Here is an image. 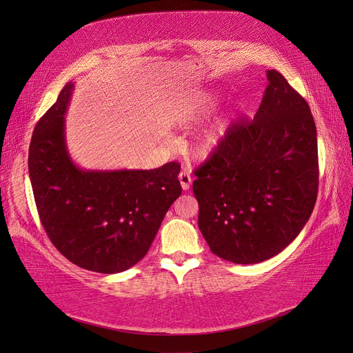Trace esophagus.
Returning a JSON list of instances; mask_svg holds the SVG:
<instances>
[{"label": "esophagus", "instance_id": "34e87169", "mask_svg": "<svg viewBox=\"0 0 353 353\" xmlns=\"http://www.w3.org/2000/svg\"><path fill=\"white\" fill-rule=\"evenodd\" d=\"M178 178H179V183H181V187H183V190L184 191L190 190L191 183H193V178H191L190 172H187V170H181Z\"/></svg>", "mask_w": 353, "mask_h": 353}]
</instances>
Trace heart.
<instances>
[{"mask_svg": "<svg viewBox=\"0 0 353 353\" xmlns=\"http://www.w3.org/2000/svg\"><path fill=\"white\" fill-rule=\"evenodd\" d=\"M206 110V104H199V105H193L190 108L185 114H184V121H190L194 119L196 116L201 114V112ZM227 131V123L225 122H216L212 128H209L208 131H205V134L200 135V138L196 143V152L200 156H209L213 152L216 150L223 134Z\"/></svg>", "mask_w": 353, "mask_h": 353, "instance_id": "obj_1", "label": "heart"}]
</instances>
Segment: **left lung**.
<instances>
[{
	"instance_id": "1",
	"label": "left lung",
	"mask_w": 353,
	"mask_h": 353,
	"mask_svg": "<svg viewBox=\"0 0 353 353\" xmlns=\"http://www.w3.org/2000/svg\"><path fill=\"white\" fill-rule=\"evenodd\" d=\"M252 121L232 122L196 168L199 228L213 254L259 263L302 231L318 194V144L311 109L279 70L266 72Z\"/></svg>"
}]
</instances>
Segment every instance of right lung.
I'll use <instances>...</instances> for the list:
<instances>
[{"label":"right lung","instance_id":"right-lung-1","mask_svg":"<svg viewBox=\"0 0 353 353\" xmlns=\"http://www.w3.org/2000/svg\"><path fill=\"white\" fill-rule=\"evenodd\" d=\"M73 83L38 121L29 145V176L48 239L83 270L116 274L147 254L168 209L181 196V165L150 170H82L65 143Z\"/></svg>","mask_w":353,"mask_h":353}]
</instances>
